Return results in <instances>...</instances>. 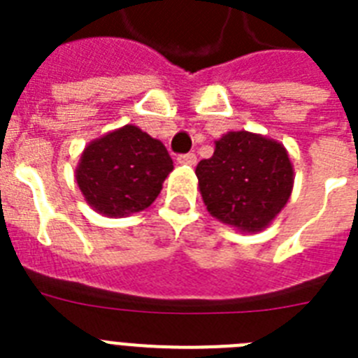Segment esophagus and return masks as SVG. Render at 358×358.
I'll return each mask as SVG.
<instances>
[{"instance_id": "obj_1", "label": "esophagus", "mask_w": 358, "mask_h": 358, "mask_svg": "<svg viewBox=\"0 0 358 358\" xmlns=\"http://www.w3.org/2000/svg\"><path fill=\"white\" fill-rule=\"evenodd\" d=\"M176 162H178L180 165H195L196 156L195 154H182V156H178Z\"/></svg>"}]
</instances>
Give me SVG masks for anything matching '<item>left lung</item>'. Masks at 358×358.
<instances>
[{
    "instance_id": "obj_1",
    "label": "left lung",
    "mask_w": 358,
    "mask_h": 358,
    "mask_svg": "<svg viewBox=\"0 0 358 358\" xmlns=\"http://www.w3.org/2000/svg\"><path fill=\"white\" fill-rule=\"evenodd\" d=\"M195 174L210 215L245 234L267 229L294 189V165L282 143L245 129L221 135Z\"/></svg>"
}]
</instances>
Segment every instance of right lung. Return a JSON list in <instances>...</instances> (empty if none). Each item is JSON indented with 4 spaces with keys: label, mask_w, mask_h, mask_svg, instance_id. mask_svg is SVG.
Instances as JSON below:
<instances>
[{
    "label": "right lung",
    "mask_w": 358,
    "mask_h": 358,
    "mask_svg": "<svg viewBox=\"0 0 358 358\" xmlns=\"http://www.w3.org/2000/svg\"><path fill=\"white\" fill-rule=\"evenodd\" d=\"M173 169L162 141L126 124L85 146L76 182L92 210L106 217H126L156 201Z\"/></svg>",
    "instance_id": "1"
}]
</instances>
